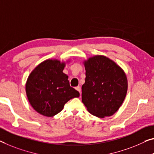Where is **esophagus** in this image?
<instances>
[{"mask_svg": "<svg viewBox=\"0 0 154 154\" xmlns=\"http://www.w3.org/2000/svg\"><path fill=\"white\" fill-rule=\"evenodd\" d=\"M75 89H76L77 91H79L80 92V91H81V87H80V86H78V87H75Z\"/></svg>", "mask_w": 154, "mask_h": 154, "instance_id": "34e87169", "label": "esophagus"}]
</instances>
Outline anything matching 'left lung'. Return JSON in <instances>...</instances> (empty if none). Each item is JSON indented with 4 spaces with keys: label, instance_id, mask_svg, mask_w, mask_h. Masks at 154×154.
I'll list each match as a JSON object with an SVG mask.
<instances>
[{
    "label": "left lung",
    "instance_id": "8db88e82",
    "mask_svg": "<svg viewBox=\"0 0 154 154\" xmlns=\"http://www.w3.org/2000/svg\"><path fill=\"white\" fill-rule=\"evenodd\" d=\"M83 64L86 79L82 86V102L91 114L100 118L111 116L126 97V74L114 61L103 55L89 57Z\"/></svg>",
    "mask_w": 154,
    "mask_h": 154
}]
</instances>
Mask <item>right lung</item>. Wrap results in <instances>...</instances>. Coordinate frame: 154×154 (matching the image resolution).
<instances>
[{
    "label": "right lung",
    "instance_id": "add662e5",
    "mask_svg": "<svg viewBox=\"0 0 154 154\" xmlns=\"http://www.w3.org/2000/svg\"><path fill=\"white\" fill-rule=\"evenodd\" d=\"M68 62L47 59L27 78L25 91L28 100L33 109L44 116H54L70 99L80 96L79 91L70 87L68 75L63 73Z\"/></svg>",
    "mask_w": 154,
    "mask_h": 154
}]
</instances>
